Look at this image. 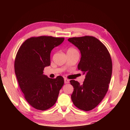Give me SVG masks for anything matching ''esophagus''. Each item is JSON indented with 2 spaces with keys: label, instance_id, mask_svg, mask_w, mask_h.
<instances>
[{
  "label": "esophagus",
  "instance_id": "esophagus-1",
  "mask_svg": "<svg viewBox=\"0 0 130 130\" xmlns=\"http://www.w3.org/2000/svg\"><path fill=\"white\" fill-rule=\"evenodd\" d=\"M64 83H65V84L69 83V80L67 79V78H65L64 79Z\"/></svg>",
  "mask_w": 130,
  "mask_h": 130
}]
</instances>
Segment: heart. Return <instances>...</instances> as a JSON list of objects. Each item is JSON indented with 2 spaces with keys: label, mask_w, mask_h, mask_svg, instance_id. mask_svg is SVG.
Here are the masks:
<instances>
[{
  "label": "heart",
  "mask_w": 130,
  "mask_h": 130,
  "mask_svg": "<svg viewBox=\"0 0 130 130\" xmlns=\"http://www.w3.org/2000/svg\"><path fill=\"white\" fill-rule=\"evenodd\" d=\"M67 52H69V53H78V51L75 48L70 47L68 50Z\"/></svg>",
  "instance_id": "1"
}]
</instances>
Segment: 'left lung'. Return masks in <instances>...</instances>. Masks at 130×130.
I'll return each mask as SVG.
<instances>
[{
	"label": "left lung",
	"instance_id": "obj_1",
	"mask_svg": "<svg viewBox=\"0 0 130 130\" xmlns=\"http://www.w3.org/2000/svg\"><path fill=\"white\" fill-rule=\"evenodd\" d=\"M68 41L80 51L78 69L85 78L82 85L74 80L71 98L78 108L89 111L101 103L108 90L112 72V62L109 51L103 43L93 36L69 38Z\"/></svg>",
	"mask_w": 130,
	"mask_h": 130
}]
</instances>
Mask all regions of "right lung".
I'll return each instance as SVG.
<instances>
[{"mask_svg": "<svg viewBox=\"0 0 130 130\" xmlns=\"http://www.w3.org/2000/svg\"><path fill=\"white\" fill-rule=\"evenodd\" d=\"M64 40L63 37L42 36L26 40L19 47L14 61L15 74L27 102L41 111L50 108L56 103L64 84L61 76L55 79L43 75L50 65V54Z\"/></svg>", "mask_w": 130, "mask_h": 130, "instance_id": "right-lung-1", "label": "right lung"}]
</instances>
